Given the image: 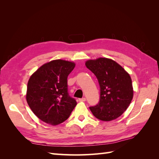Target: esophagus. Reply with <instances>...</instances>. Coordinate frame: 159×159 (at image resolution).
I'll return each mask as SVG.
<instances>
[{"label":"esophagus","mask_w":159,"mask_h":159,"mask_svg":"<svg viewBox=\"0 0 159 159\" xmlns=\"http://www.w3.org/2000/svg\"><path fill=\"white\" fill-rule=\"evenodd\" d=\"M86 101V99L85 98H80V99H79V102H85Z\"/></svg>","instance_id":"1"}]
</instances>
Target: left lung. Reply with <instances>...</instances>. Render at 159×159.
Wrapping results in <instances>:
<instances>
[{"label": "left lung", "instance_id": "left-lung-1", "mask_svg": "<svg viewBox=\"0 0 159 159\" xmlns=\"http://www.w3.org/2000/svg\"><path fill=\"white\" fill-rule=\"evenodd\" d=\"M85 66L97 78L100 87V99L91 113L99 120L112 121L125 111L133 97L131 78L115 61L99 57L88 60Z\"/></svg>", "mask_w": 159, "mask_h": 159}]
</instances>
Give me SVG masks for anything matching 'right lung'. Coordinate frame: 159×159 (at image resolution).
<instances>
[{
	"label": "right lung",
	"mask_w": 159,
	"mask_h": 159,
	"mask_svg": "<svg viewBox=\"0 0 159 159\" xmlns=\"http://www.w3.org/2000/svg\"><path fill=\"white\" fill-rule=\"evenodd\" d=\"M74 62L56 60L38 68L28 80L26 101L42 121L57 125L65 121L77 105L68 90V76Z\"/></svg>",
	"instance_id": "add662e5"
}]
</instances>
